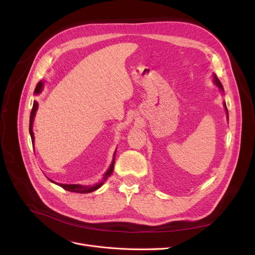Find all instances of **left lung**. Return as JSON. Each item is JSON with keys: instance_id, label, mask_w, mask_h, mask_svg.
<instances>
[{"instance_id": "1", "label": "left lung", "mask_w": 255, "mask_h": 255, "mask_svg": "<svg viewBox=\"0 0 255 255\" xmlns=\"http://www.w3.org/2000/svg\"><path fill=\"white\" fill-rule=\"evenodd\" d=\"M215 82H216V84H217V86L221 89V90H223V88H222V85H221V83L219 82V80L216 78L215 76ZM225 107H226V110H227V114H228V119H229V113H228V109H227V105H226V103H225Z\"/></svg>"}]
</instances>
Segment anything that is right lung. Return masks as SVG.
I'll return each mask as SVG.
<instances>
[{"instance_id": "add662e5", "label": "right lung", "mask_w": 255, "mask_h": 255, "mask_svg": "<svg viewBox=\"0 0 255 255\" xmlns=\"http://www.w3.org/2000/svg\"><path fill=\"white\" fill-rule=\"evenodd\" d=\"M42 89V83L39 82L38 83V85L36 86V89H35V94H39V92L41 91ZM38 109V103L37 101H34V105H33V109H32V112H30V117H29V133H30V137H32V142H34V133H33V121H34V117H35V114H36V111ZM114 164H115V158L113 160V163L110 167L109 170H107V172L104 174V181H106V179L109 176L112 175L113 173V170H114ZM52 181V180H51ZM53 182V181H52ZM103 182L99 183L97 185H95V186H82V185H76V184H59L60 187H63L64 189L68 190V191H72V192H79V194H88V192H91L94 190H97L99 187L102 186Z\"/></svg>"}]
</instances>
